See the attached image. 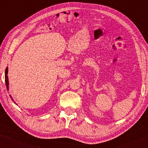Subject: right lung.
Returning a JSON list of instances; mask_svg holds the SVG:
<instances>
[{"label":"right lung","mask_w":148,"mask_h":148,"mask_svg":"<svg viewBox=\"0 0 148 148\" xmlns=\"http://www.w3.org/2000/svg\"><path fill=\"white\" fill-rule=\"evenodd\" d=\"M5 80L7 89L8 90V85H9V83H8V68H6L5 69Z\"/></svg>","instance_id":"right-lung-1"}]
</instances>
